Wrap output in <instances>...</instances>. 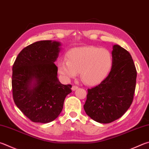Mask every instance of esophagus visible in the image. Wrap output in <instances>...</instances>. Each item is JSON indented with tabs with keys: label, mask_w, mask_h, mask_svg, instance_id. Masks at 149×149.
<instances>
[{
	"label": "esophagus",
	"mask_w": 149,
	"mask_h": 149,
	"mask_svg": "<svg viewBox=\"0 0 149 149\" xmlns=\"http://www.w3.org/2000/svg\"><path fill=\"white\" fill-rule=\"evenodd\" d=\"M77 88H78V86H77L74 85V86H72V91H75V90H77Z\"/></svg>",
	"instance_id": "obj_1"
}]
</instances>
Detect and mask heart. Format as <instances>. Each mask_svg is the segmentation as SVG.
I'll return each mask as SVG.
<instances>
[{"mask_svg":"<svg viewBox=\"0 0 149 149\" xmlns=\"http://www.w3.org/2000/svg\"><path fill=\"white\" fill-rule=\"evenodd\" d=\"M66 60L58 61L56 64L62 77L70 80L79 72L81 79L88 85L102 82L113 64V57L109 50L94 46L72 48L66 53Z\"/></svg>","mask_w":149,"mask_h":149,"instance_id":"heart-1","label":"heart"}]
</instances>
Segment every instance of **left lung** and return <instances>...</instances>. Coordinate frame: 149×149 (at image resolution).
Returning a JSON list of instances; mask_svg holds the SVG:
<instances>
[{
    "label": "left lung",
    "mask_w": 149,
    "mask_h": 149,
    "mask_svg": "<svg viewBox=\"0 0 149 149\" xmlns=\"http://www.w3.org/2000/svg\"><path fill=\"white\" fill-rule=\"evenodd\" d=\"M109 75L98 86L88 89L84 109L98 123L107 124L121 117L133 101L137 71L130 54L118 45L112 51Z\"/></svg>",
    "instance_id": "left-lung-1"
}]
</instances>
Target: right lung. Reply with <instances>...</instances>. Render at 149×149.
Segmentation results:
<instances>
[{
    "mask_svg": "<svg viewBox=\"0 0 149 149\" xmlns=\"http://www.w3.org/2000/svg\"><path fill=\"white\" fill-rule=\"evenodd\" d=\"M60 42L42 40L28 45L19 53L12 68V93L15 105L34 123H48L58 117L71 85L57 77L55 64Z\"/></svg>",
    "mask_w": 149,
    "mask_h": 149,
    "instance_id": "1",
    "label": "right lung"
}]
</instances>
